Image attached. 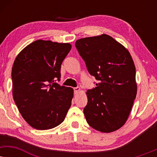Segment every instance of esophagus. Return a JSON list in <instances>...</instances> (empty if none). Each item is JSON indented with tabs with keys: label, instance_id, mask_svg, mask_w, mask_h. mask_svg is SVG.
I'll return each instance as SVG.
<instances>
[{
	"label": "esophagus",
	"instance_id": "esophagus-1",
	"mask_svg": "<svg viewBox=\"0 0 157 157\" xmlns=\"http://www.w3.org/2000/svg\"><path fill=\"white\" fill-rule=\"evenodd\" d=\"M74 94H78L79 91H81V89L79 87H76V88H74Z\"/></svg>",
	"mask_w": 157,
	"mask_h": 157
}]
</instances>
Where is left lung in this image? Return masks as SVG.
I'll use <instances>...</instances> for the list:
<instances>
[{
    "mask_svg": "<svg viewBox=\"0 0 157 157\" xmlns=\"http://www.w3.org/2000/svg\"><path fill=\"white\" fill-rule=\"evenodd\" d=\"M75 45L90 74L98 81L95 89L86 92L87 123L98 132H115L127 121L137 93L132 56L106 34L81 38Z\"/></svg>",
    "mask_w": 157,
    "mask_h": 157,
    "instance_id": "1",
    "label": "left lung"
}]
</instances>
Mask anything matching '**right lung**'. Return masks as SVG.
Listing matches in <instances>:
<instances>
[{"label": "right lung", "instance_id": "add662e5", "mask_svg": "<svg viewBox=\"0 0 157 157\" xmlns=\"http://www.w3.org/2000/svg\"><path fill=\"white\" fill-rule=\"evenodd\" d=\"M71 48L69 43L37 40L17 56L12 68L13 96L31 127L51 129L61 124L71 106L74 89L60 86L61 66Z\"/></svg>", "mask_w": 157, "mask_h": 157}]
</instances>
